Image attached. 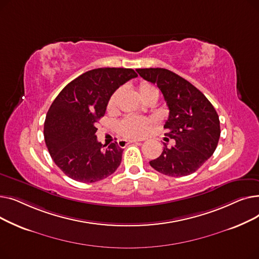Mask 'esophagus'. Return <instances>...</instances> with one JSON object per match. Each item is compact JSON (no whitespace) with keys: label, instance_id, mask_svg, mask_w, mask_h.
<instances>
[{"label":"esophagus","instance_id":"esophagus-1","mask_svg":"<svg viewBox=\"0 0 259 259\" xmlns=\"http://www.w3.org/2000/svg\"><path fill=\"white\" fill-rule=\"evenodd\" d=\"M140 141H138V140H120V141H118L117 143H118V146L119 147H121V148H124V147H126L127 145H129V144H134V143H139Z\"/></svg>","mask_w":259,"mask_h":259}]
</instances>
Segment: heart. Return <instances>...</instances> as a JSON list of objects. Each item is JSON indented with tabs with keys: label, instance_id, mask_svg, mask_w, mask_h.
I'll list each match as a JSON object with an SVG mask.
<instances>
[{
	"label": "heart",
	"instance_id": "1",
	"mask_svg": "<svg viewBox=\"0 0 259 259\" xmlns=\"http://www.w3.org/2000/svg\"><path fill=\"white\" fill-rule=\"evenodd\" d=\"M139 94L143 101L151 97H158L157 88L147 81H143L139 86ZM120 91H115L110 100L108 102V111L113 112L116 108L117 101L119 99ZM152 124L151 119L139 117V116H128L125 119H122L117 127L118 133L124 138H143L150 130V126Z\"/></svg>",
	"mask_w": 259,
	"mask_h": 259
}]
</instances>
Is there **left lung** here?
Instances as JSON below:
<instances>
[{
    "instance_id": "1",
    "label": "left lung",
    "mask_w": 259,
    "mask_h": 259,
    "mask_svg": "<svg viewBox=\"0 0 259 259\" xmlns=\"http://www.w3.org/2000/svg\"><path fill=\"white\" fill-rule=\"evenodd\" d=\"M156 84L169 108L164 128L174 145L164 147L150 166L168 176L181 178L195 172L212 156L221 137L220 118L209 100L191 83L165 68L137 69Z\"/></svg>"
}]
</instances>
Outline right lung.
<instances>
[{
  "instance_id": "add662e5",
  "label": "right lung",
  "mask_w": 259,
  "mask_h": 259,
  "mask_svg": "<svg viewBox=\"0 0 259 259\" xmlns=\"http://www.w3.org/2000/svg\"><path fill=\"white\" fill-rule=\"evenodd\" d=\"M137 76L131 68H98L74 78L53 101L44 138L51 158L68 178L95 183L117 169L124 149L115 142L104 149L97 124L114 91Z\"/></svg>"
}]
</instances>
